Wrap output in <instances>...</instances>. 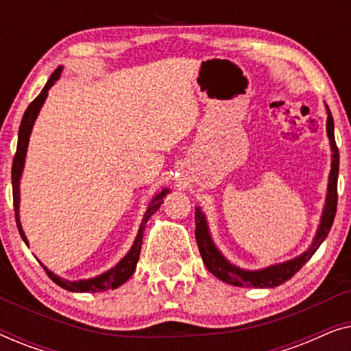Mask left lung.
Listing matches in <instances>:
<instances>
[{
  "label": "left lung",
  "instance_id": "obj_1",
  "mask_svg": "<svg viewBox=\"0 0 351 351\" xmlns=\"http://www.w3.org/2000/svg\"><path fill=\"white\" fill-rule=\"evenodd\" d=\"M326 113H328V121H326V131H328L329 143H330V152H332V161H330V172H329V182H328V193H326V201L323 214H321V220L316 230V234L311 241L310 247L306 249L291 261L275 263V265L261 268V270H244L233 265L222 252L219 251V247L215 246L213 237H210L208 219L199 206L195 208V237L196 243H198V249L203 258L204 265L208 270L213 273L215 278H219L220 281L228 282L232 286L239 287H276L291 280L306 262L310 261L311 256L318 251L321 243L328 238L332 227L335 210H337V177H339V148L335 145V137H334V119L330 114V110L326 105Z\"/></svg>",
  "mask_w": 351,
  "mask_h": 351
}]
</instances>
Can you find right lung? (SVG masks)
<instances>
[{
	"label": "right lung",
	"instance_id": "1",
	"mask_svg": "<svg viewBox=\"0 0 351 351\" xmlns=\"http://www.w3.org/2000/svg\"><path fill=\"white\" fill-rule=\"evenodd\" d=\"M62 70H64V66H59V69H56L54 73L51 75V78L47 80V83L45 88H43L40 95H38V97L33 100L30 105H28V108L25 110V113H23V117H22L21 128H19L17 150H16V156H14V162H12V196H14V210H16V223H17L19 233H21L23 243H25L27 246H28V239L25 237V233H23V228L21 223V214H19V204H21V177L23 172V166H25L27 148H28V142H30V134H32L33 124H35L38 114H40V110L47 97V93H49V89L56 84V81L60 78ZM169 191H171L169 189H162L161 191H158V193L153 196V199L150 201V204H148L145 214H143L142 223H141V227H138V232H137L136 239H134V244L131 246V249H129V252L126 254V256H124L113 268H110V270L102 273V275L89 278V280L69 281V280H64V278L54 275L49 268L45 267L40 262L43 268L46 270L47 276H49L57 286L64 287L65 291H70V292H102V291H108V289H117V287L124 285V282H126L129 278L132 276V273L136 271L138 256H141L143 230H145L148 219H150L152 215L155 214L158 209H160V206L162 204V198H165Z\"/></svg>",
	"mask_w": 351,
	"mask_h": 351
}]
</instances>
